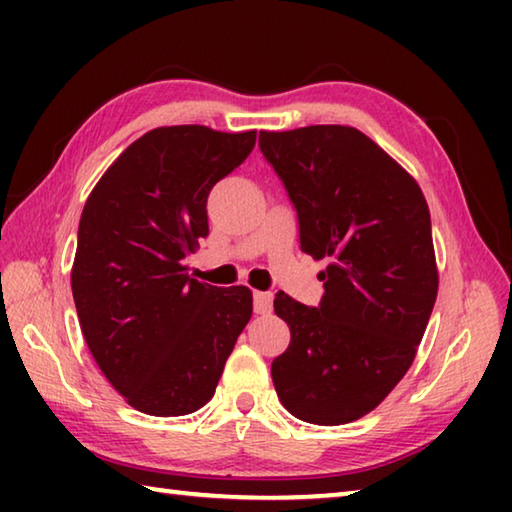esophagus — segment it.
Wrapping results in <instances>:
<instances>
[{
    "label": "esophagus",
    "instance_id": "34e87169",
    "mask_svg": "<svg viewBox=\"0 0 512 512\" xmlns=\"http://www.w3.org/2000/svg\"><path fill=\"white\" fill-rule=\"evenodd\" d=\"M253 305H255V314H271L273 293H268V291H255V293H253Z\"/></svg>",
    "mask_w": 512,
    "mask_h": 512
}]
</instances>
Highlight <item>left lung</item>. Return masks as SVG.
Here are the masks:
<instances>
[{
    "instance_id": "obj_1",
    "label": "left lung",
    "mask_w": 512,
    "mask_h": 512,
    "mask_svg": "<svg viewBox=\"0 0 512 512\" xmlns=\"http://www.w3.org/2000/svg\"><path fill=\"white\" fill-rule=\"evenodd\" d=\"M259 149L296 205L300 248L329 259L325 296L280 291L291 343L273 361L277 397L311 424H348L411 368L438 293L431 219L415 178L352 126L262 131Z\"/></svg>"
}]
</instances>
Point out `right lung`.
<instances>
[{
    "instance_id": "add662e5",
    "label": "right lung",
    "mask_w": 512,
    "mask_h": 512,
    "mask_svg": "<svg viewBox=\"0 0 512 512\" xmlns=\"http://www.w3.org/2000/svg\"><path fill=\"white\" fill-rule=\"evenodd\" d=\"M257 131L160 126L110 164L85 201L72 266L83 339L112 388L146 415L212 400L253 316L248 287L192 280L207 196L253 151Z\"/></svg>"
}]
</instances>
